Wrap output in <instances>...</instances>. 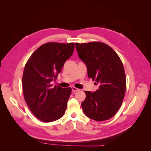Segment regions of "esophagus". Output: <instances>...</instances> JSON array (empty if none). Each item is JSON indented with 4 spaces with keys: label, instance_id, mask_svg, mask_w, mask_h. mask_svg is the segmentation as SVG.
I'll return each mask as SVG.
<instances>
[{
    "label": "esophagus",
    "instance_id": "obj_1",
    "mask_svg": "<svg viewBox=\"0 0 151 151\" xmlns=\"http://www.w3.org/2000/svg\"><path fill=\"white\" fill-rule=\"evenodd\" d=\"M79 89H78V88H75V87H72V92L73 93H76V91H79Z\"/></svg>",
    "mask_w": 151,
    "mask_h": 151
}]
</instances>
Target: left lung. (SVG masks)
<instances>
[{
	"label": "left lung",
	"mask_w": 151,
	"mask_h": 151,
	"mask_svg": "<svg viewBox=\"0 0 151 151\" xmlns=\"http://www.w3.org/2000/svg\"><path fill=\"white\" fill-rule=\"evenodd\" d=\"M76 47L89 78L98 85L95 92L84 91L83 111L92 120H107L116 113L124 98L126 77L122 62L112 48L101 42L76 43Z\"/></svg>",
	"instance_id": "obj_1"
}]
</instances>
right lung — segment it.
<instances>
[{
    "instance_id": "right-lung-1",
    "label": "right lung",
    "mask_w": 151,
    "mask_h": 151,
    "mask_svg": "<svg viewBox=\"0 0 151 151\" xmlns=\"http://www.w3.org/2000/svg\"><path fill=\"white\" fill-rule=\"evenodd\" d=\"M74 43L50 42L42 45L27 61L22 75L24 98L40 120L51 122L63 115L71 88L52 86L64 63L74 52Z\"/></svg>"
}]
</instances>
